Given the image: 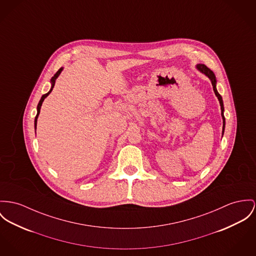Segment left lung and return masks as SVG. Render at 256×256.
I'll list each match as a JSON object with an SVG mask.
<instances>
[{"label":"left lung","mask_w":256,"mask_h":256,"mask_svg":"<svg viewBox=\"0 0 256 256\" xmlns=\"http://www.w3.org/2000/svg\"><path fill=\"white\" fill-rule=\"evenodd\" d=\"M198 70L200 71L202 73H204L206 76H208L210 80H212V84L214 86V92L216 94V96H217V98L219 100V103H220V107H221V116L223 118V128H222V134H224V128H225V117H224V106H223V100L221 96L218 94L216 90V75L210 69L208 68L204 64H198L197 65Z\"/></svg>","instance_id":"obj_1"}]
</instances>
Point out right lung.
Segmentation results:
<instances>
[{
    "mask_svg": "<svg viewBox=\"0 0 256 256\" xmlns=\"http://www.w3.org/2000/svg\"><path fill=\"white\" fill-rule=\"evenodd\" d=\"M63 70V68L61 67L60 69H59L58 71L54 74V76L50 80V82H52V88H50V90L48 92V94H44L42 96V98L40 100L39 104H38V106H37V116L35 117V130H36V126H37V118H38V116H39L40 114V106H42V101L44 100V98L52 92V88H54V84H56V80L58 79V77L59 75H60V73H61V71Z\"/></svg>",
    "mask_w": 256,
    "mask_h": 256,
    "instance_id": "add662e5",
    "label": "right lung"
}]
</instances>
